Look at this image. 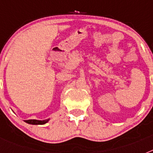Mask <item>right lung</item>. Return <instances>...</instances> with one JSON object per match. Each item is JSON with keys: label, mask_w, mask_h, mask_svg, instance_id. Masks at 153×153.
Masks as SVG:
<instances>
[{"label": "right lung", "mask_w": 153, "mask_h": 153, "mask_svg": "<svg viewBox=\"0 0 153 153\" xmlns=\"http://www.w3.org/2000/svg\"><path fill=\"white\" fill-rule=\"evenodd\" d=\"M50 119L44 120H24V122L27 123L28 124H31V125H44V124L47 123Z\"/></svg>", "instance_id": "obj_1"}]
</instances>
